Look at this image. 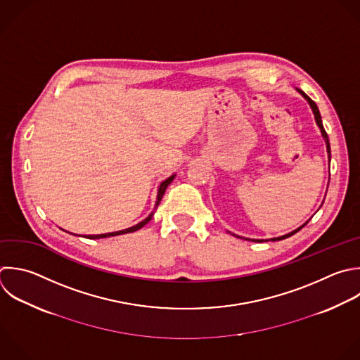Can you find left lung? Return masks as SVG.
I'll list each match as a JSON object with an SVG mask.
<instances>
[{
    "label": "left lung",
    "instance_id": "8db88e82",
    "mask_svg": "<svg viewBox=\"0 0 360 360\" xmlns=\"http://www.w3.org/2000/svg\"><path fill=\"white\" fill-rule=\"evenodd\" d=\"M307 100H308V103H309V105H311V108H312V112H314V115H315V121H316V124H318V127H319V129H321V132H322V136L325 138V142H326V150H328V156H329V160H330V146H329V139H328V135H326V132H325V129H323V125H322V121H321V114H319V110H318V107H316V104L305 94V93H302V91H300ZM308 224V221L302 225V226H305ZM302 226H300L298 229H295V231H292V232H290V233H287V235H283V236H280V238H273V239H269V240H281V239H285V238H288V236H291V235H294V233H297ZM255 242H263V240H255Z\"/></svg>",
    "mask_w": 360,
    "mask_h": 360
}]
</instances>
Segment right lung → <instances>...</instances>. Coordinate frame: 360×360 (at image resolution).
<instances>
[{
    "instance_id": "add662e5",
    "label": "right lung",
    "mask_w": 360,
    "mask_h": 360,
    "mask_svg": "<svg viewBox=\"0 0 360 360\" xmlns=\"http://www.w3.org/2000/svg\"><path fill=\"white\" fill-rule=\"evenodd\" d=\"M174 179V176H170L167 180H165L162 184H160V187H159V193H158V201H156V207H155V210L159 207V204H160V201H162V197H163V194H165V191H166V188H167V186L172 183V180ZM153 214L155 212H152L146 219H143L142 222H139L138 225H135V226H131V228H128V229H124V231H118V232H111V233H101V235H89L87 238L89 239H100V238H108V236H115V235H122V233H128V232H135V231H138V229H141L143 225H146L150 219H152V217H153Z\"/></svg>"
}]
</instances>
